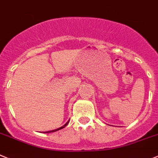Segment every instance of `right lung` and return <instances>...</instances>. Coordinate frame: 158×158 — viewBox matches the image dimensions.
I'll list each match as a JSON object with an SVG mask.
<instances>
[{
	"label": "right lung",
	"mask_w": 158,
	"mask_h": 158,
	"mask_svg": "<svg viewBox=\"0 0 158 158\" xmlns=\"http://www.w3.org/2000/svg\"><path fill=\"white\" fill-rule=\"evenodd\" d=\"M68 123H69V121H68V122H67V123H66V124H64V126H63V127H60V128L56 129V130H51V131H47V132H44V133H51V132H55V131H57V130H61V129L64 128V127H65L66 126H67V125L68 124Z\"/></svg>",
	"instance_id": "1"
}]
</instances>
